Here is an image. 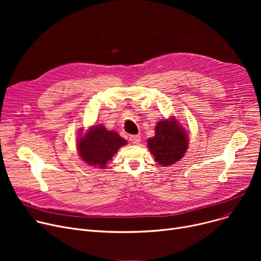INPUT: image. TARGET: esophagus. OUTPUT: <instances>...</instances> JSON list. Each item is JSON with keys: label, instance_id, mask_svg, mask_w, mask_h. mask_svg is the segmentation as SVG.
<instances>
[{"label": "esophagus", "instance_id": "34e87169", "mask_svg": "<svg viewBox=\"0 0 261 261\" xmlns=\"http://www.w3.org/2000/svg\"><path fill=\"white\" fill-rule=\"evenodd\" d=\"M129 140H130V142H131L132 144L138 145V144H140V142H141V136H140V135H130V136H129Z\"/></svg>", "mask_w": 261, "mask_h": 261}]
</instances>
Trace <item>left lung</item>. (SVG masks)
Here are the masks:
<instances>
[{"label": "left lung", "instance_id": "left-lung-1", "mask_svg": "<svg viewBox=\"0 0 261 261\" xmlns=\"http://www.w3.org/2000/svg\"><path fill=\"white\" fill-rule=\"evenodd\" d=\"M148 147L158 164L172 165L184 156L188 148L186 131L174 118L161 120L155 126V135L148 140Z\"/></svg>", "mask_w": 261, "mask_h": 261}]
</instances>
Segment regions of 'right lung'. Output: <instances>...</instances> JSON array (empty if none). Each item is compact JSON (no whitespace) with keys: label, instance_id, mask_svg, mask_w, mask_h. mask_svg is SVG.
I'll return each instance as SVG.
<instances>
[{"label":"right lung","instance_id":"obj_1","mask_svg":"<svg viewBox=\"0 0 261 261\" xmlns=\"http://www.w3.org/2000/svg\"><path fill=\"white\" fill-rule=\"evenodd\" d=\"M118 133L107 130L102 125L94 126L86 135L79 138L77 148L79 155L89 165L105 168L117 150L126 145Z\"/></svg>","mask_w":261,"mask_h":261}]
</instances>
